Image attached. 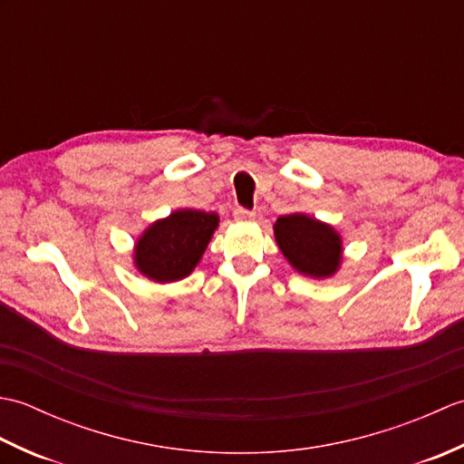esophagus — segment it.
Wrapping results in <instances>:
<instances>
[{"instance_id":"esophagus-1","label":"esophagus","mask_w":464,"mask_h":464,"mask_svg":"<svg viewBox=\"0 0 464 464\" xmlns=\"http://www.w3.org/2000/svg\"><path fill=\"white\" fill-rule=\"evenodd\" d=\"M233 215H235V219L243 221V223H247V221H253V219H255V211L245 209V207H237V209L233 211Z\"/></svg>"}]
</instances>
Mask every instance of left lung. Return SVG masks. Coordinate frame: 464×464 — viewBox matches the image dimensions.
<instances>
[{
	"label": "left lung",
	"mask_w": 464,
	"mask_h": 464,
	"mask_svg": "<svg viewBox=\"0 0 464 464\" xmlns=\"http://www.w3.org/2000/svg\"><path fill=\"white\" fill-rule=\"evenodd\" d=\"M273 229L283 255L297 271L313 277H329L337 271L341 239L329 225L293 213L279 217Z\"/></svg>",
	"instance_id": "1"
}]
</instances>
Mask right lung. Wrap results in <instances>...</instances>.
I'll return each instance as SVG.
<instances>
[{
  "instance_id": "add662e5",
  "label": "right lung",
  "mask_w": 464,
  "mask_h": 464,
  "mask_svg": "<svg viewBox=\"0 0 464 464\" xmlns=\"http://www.w3.org/2000/svg\"><path fill=\"white\" fill-rule=\"evenodd\" d=\"M219 217L215 213L181 209L153 223L137 241L135 265L145 277L171 283L189 275L211 241Z\"/></svg>"
}]
</instances>
